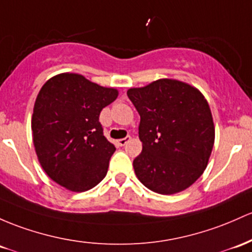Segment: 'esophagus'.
<instances>
[{"label": "esophagus", "instance_id": "esophagus-1", "mask_svg": "<svg viewBox=\"0 0 252 252\" xmlns=\"http://www.w3.org/2000/svg\"><path fill=\"white\" fill-rule=\"evenodd\" d=\"M129 141H130V136H126V137H124V139L117 140V143L120 146H124V145H126V143H128Z\"/></svg>", "mask_w": 252, "mask_h": 252}]
</instances>
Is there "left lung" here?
I'll return each instance as SVG.
<instances>
[{
    "instance_id": "1",
    "label": "left lung",
    "mask_w": 252,
    "mask_h": 252,
    "mask_svg": "<svg viewBox=\"0 0 252 252\" xmlns=\"http://www.w3.org/2000/svg\"><path fill=\"white\" fill-rule=\"evenodd\" d=\"M141 120L142 152L135 175L152 191L173 195L188 189L206 170L215 140L208 101L200 91L175 79L129 88Z\"/></svg>"
}]
</instances>
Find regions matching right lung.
I'll return each mask as SVG.
<instances>
[{"label": "right lung", "instance_id": "add662e5", "mask_svg": "<svg viewBox=\"0 0 252 252\" xmlns=\"http://www.w3.org/2000/svg\"><path fill=\"white\" fill-rule=\"evenodd\" d=\"M118 90L103 87L75 73L49 79L35 99L31 121L33 146L40 166L69 191L84 192L106 176L116 151L99 122Z\"/></svg>", "mask_w": 252, "mask_h": 252}]
</instances>
